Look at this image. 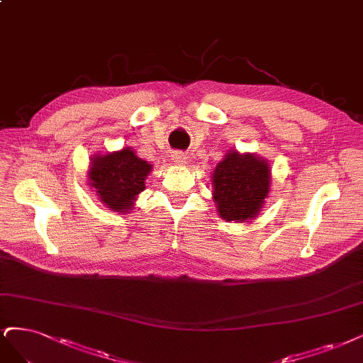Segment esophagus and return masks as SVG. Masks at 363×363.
Here are the masks:
<instances>
[{
    "mask_svg": "<svg viewBox=\"0 0 363 363\" xmlns=\"http://www.w3.org/2000/svg\"><path fill=\"white\" fill-rule=\"evenodd\" d=\"M171 162L174 165H184L186 164V157H184V155L183 153H180V152H172V155H171Z\"/></svg>",
    "mask_w": 363,
    "mask_h": 363,
    "instance_id": "esophagus-1",
    "label": "esophagus"
}]
</instances>
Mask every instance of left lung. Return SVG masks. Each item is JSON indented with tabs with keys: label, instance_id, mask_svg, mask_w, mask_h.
Segmentation results:
<instances>
[{
	"label": "left lung",
	"instance_id": "obj_1",
	"mask_svg": "<svg viewBox=\"0 0 363 363\" xmlns=\"http://www.w3.org/2000/svg\"><path fill=\"white\" fill-rule=\"evenodd\" d=\"M272 171L266 159L230 150L211 174L218 215L237 223L259 215L270 192Z\"/></svg>",
	"mask_w": 363,
	"mask_h": 363
}]
</instances>
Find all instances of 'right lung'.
<instances>
[{
	"label": "right lung",
	"instance_id": "obj_1",
	"mask_svg": "<svg viewBox=\"0 0 363 363\" xmlns=\"http://www.w3.org/2000/svg\"><path fill=\"white\" fill-rule=\"evenodd\" d=\"M153 167L136 156L132 147L96 155L90 159L89 186L108 210L128 215L138 195L145 189V179Z\"/></svg>",
	"mask_w": 363,
	"mask_h": 363
}]
</instances>
